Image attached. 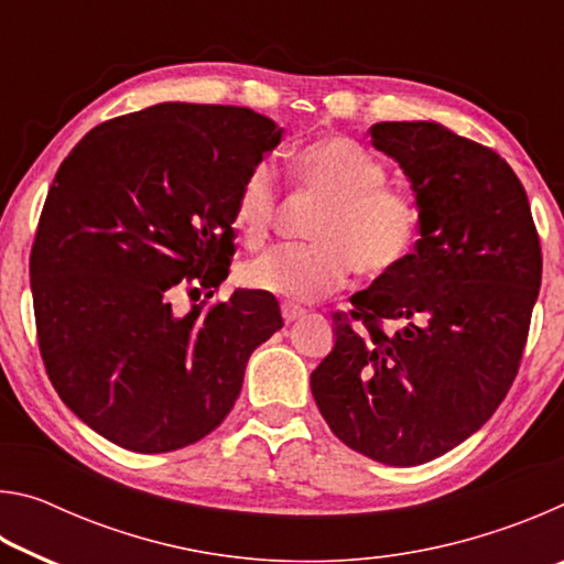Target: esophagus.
Returning a JSON list of instances; mask_svg holds the SVG:
<instances>
[{
    "label": "esophagus",
    "instance_id": "obj_1",
    "mask_svg": "<svg viewBox=\"0 0 564 564\" xmlns=\"http://www.w3.org/2000/svg\"><path fill=\"white\" fill-rule=\"evenodd\" d=\"M303 313H305V308H301L299 303H289V301L281 303V316L285 323H293L295 318H301Z\"/></svg>",
    "mask_w": 564,
    "mask_h": 564
}]
</instances>
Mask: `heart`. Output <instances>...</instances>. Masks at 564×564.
<instances>
[{
  "label": "heart",
  "instance_id": "b5f03b06",
  "mask_svg": "<svg viewBox=\"0 0 564 564\" xmlns=\"http://www.w3.org/2000/svg\"><path fill=\"white\" fill-rule=\"evenodd\" d=\"M299 188L323 198L308 228L311 243H281L241 265L246 289L313 301L348 281L398 269L417 241V206L408 191L386 184V166L346 137H323L293 156ZM281 204L279 171L261 161L236 191L231 224L248 246L265 241Z\"/></svg>",
  "mask_w": 564,
  "mask_h": 564
}]
</instances>
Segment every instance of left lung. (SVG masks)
Wrapping results in <instances>:
<instances>
[{
    "instance_id": "8db88e82",
    "label": "left lung",
    "mask_w": 564,
    "mask_h": 564,
    "mask_svg": "<svg viewBox=\"0 0 564 564\" xmlns=\"http://www.w3.org/2000/svg\"><path fill=\"white\" fill-rule=\"evenodd\" d=\"M370 137L413 184L420 238L350 313H333L336 346L311 390L350 451L408 467L453 451L508 395L542 251L528 194L492 149L435 121H380Z\"/></svg>"
}]
</instances>
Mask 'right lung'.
Here are the masks:
<instances>
[{
  "instance_id": "add662e5",
  "label": "right lung",
  "mask_w": 564,
  "mask_h": 564,
  "mask_svg": "<svg viewBox=\"0 0 564 564\" xmlns=\"http://www.w3.org/2000/svg\"><path fill=\"white\" fill-rule=\"evenodd\" d=\"M279 141L251 109L166 101L99 123L62 161L30 256L36 338L56 393L107 441H202L283 326L263 291L171 308L176 291L212 299L226 281L236 191Z\"/></svg>"
}]
</instances>
